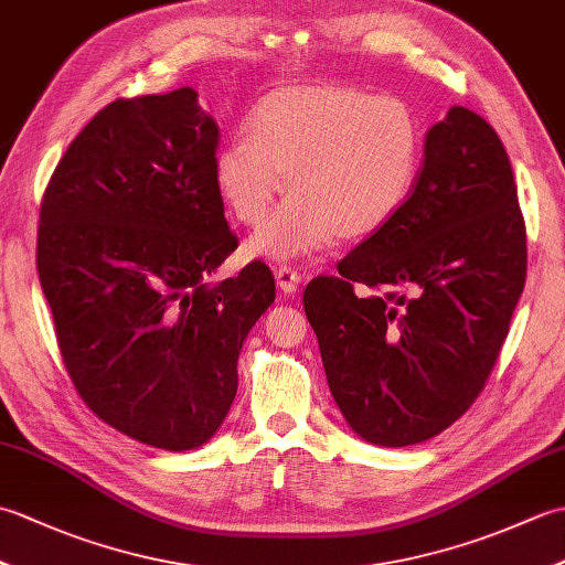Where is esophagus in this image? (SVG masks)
I'll return each instance as SVG.
<instances>
[{
    "mask_svg": "<svg viewBox=\"0 0 565 565\" xmlns=\"http://www.w3.org/2000/svg\"><path fill=\"white\" fill-rule=\"evenodd\" d=\"M274 276H276V286H279L284 294H294L298 289V284H301V274H298V269L289 267V264H281Z\"/></svg>",
    "mask_w": 565,
    "mask_h": 565,
    "instance_id": "obj_1",
    "label": "esophagus"
}]
</instances>
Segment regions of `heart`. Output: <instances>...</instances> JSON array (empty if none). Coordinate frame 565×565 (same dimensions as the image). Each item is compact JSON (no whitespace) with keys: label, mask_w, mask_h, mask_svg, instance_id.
I'll list each match as a JSON object with an SVG mask.
<instances>
[{"label":"heart","mask_w":565,"mask_h":565,"mask_svg":"<svg viewBox=\"0 0 565 565\" xmlns=\"http://www.w3.org/2000/svg\"><path fill=\"white\" fill-rule=\"evenodd\" d=\"M247 128L215 154V184L239 223L259 225L286 177L291 196L249 243L269 259L379 233L411 199L425 152L413 104L344 82L274 89Z\"/></svg>","instance_id":"1"}]
</instances>
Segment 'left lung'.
<instances>
[{
	"label": "left lung",
	"instance_id": "obj_1",
	"mask_svg": "<svg viewBox=\"0 0 565 565\" xmlns=\"http://www.w3.org/2000/svg\"><path fill=\"white\" fill-rule=\"evenodd\" d=\"M526 279V227L508 152L454 106L429 128L403 211L303 291L330 393L371 444L454 425L493 371Z\"/></svg>",
	"mask_w": 565,
	"mask_h": 565
}]
</instances>
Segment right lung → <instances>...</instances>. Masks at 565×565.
<instances>
[{
    "label": "right lung",
    "instance_id": "right-lung-1",
    "mask_svg": "<svg viewBox=\"0 0 565 565\" xmlns=\"http://www.w3.org/2000/svg\"><path fill=\"white\" fill-rule=\"evenodd\" d=\"M218 126L196 92L116 99L45 186L35 267L72 386L102 423L154 449L209 441L237 393V356L274 303L237 249L215 184Z\"/></svg>",
    "mask_w": 565,
    "mask_h": 565
}]
</instances>
